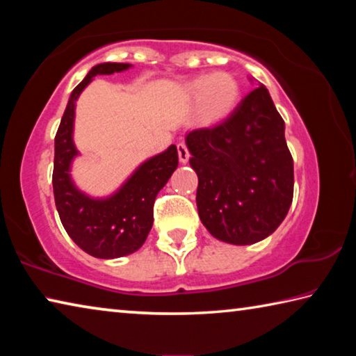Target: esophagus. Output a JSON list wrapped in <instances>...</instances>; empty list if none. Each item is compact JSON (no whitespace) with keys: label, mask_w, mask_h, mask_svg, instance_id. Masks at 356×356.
<instances>
[{"label":"esophagus","mask_w":356,"mask_h":356,"mask_svg":"<svg viewBox=\"0 0 356 356\" xmlns=\"http://www.w3.org/2000/svg\"><path fill=\"white\" fill-rule=\"evenodd\" d=\"M177 154H179L180 163H186V161H188L190 152H188V149H186L185 143H179V144H177Z\"/></svg>","instance_id":"34e87169"}]
</instances>
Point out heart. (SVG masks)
I'll return each mask as SVG.
<instances>
[{
	"instance_id": "b5f03b06",
	"label": "heart",
	"mask_w": 356,
	"mask_h": 356,
	"mask_svg": "<svg viewBox=\"0 0 356 356\" xmlns=\"http://www.w3.org/2000/svg\"><path fill=\"white\" fill-rule=\"evenodd\" d=\"M240 83L229 72L206 74L186 83L185 95L190 102L200 104V114L207 122L227 118L240 100Z\"/></svg>"
}]
</instances>
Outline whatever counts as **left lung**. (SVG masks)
Masks as SVG:
<instances>
[{"instance_id":"obj_1","label":"left lung","mask_w":356,"mask_h":356,"mask_svg":"<svg viewBox=\"0 0 356 356\" xmlns=\"http://www.w3.org/2000/svg\"><path fill=\"white\" fill-rule=\"evenodd\" d=\"M284 129L268 89L259 83L221 124L185 135L197 174V213L215 238L252 245L286 218L293 160Z\"/></svg>"}]
</instances>
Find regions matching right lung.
Here are the masks:
<instances>
[{
    "label": "right lung",
    "mask_w": 356,
    "mask_h": 356,
    "mask_svg": "<svg viewBox=\"0 0 356 356\" xmlns=\"http://www.w3.org/2000/svg\"><path fill=\"white\" fill-rule=\"evenodd\" d=\"M134 67L125 63H102L88 72L72 91L55 136L53 193L56 210L69 237L97 259H118L138 251L154 222V201L179 165L171 144L138 165L134 172L106 196H91L72 177V165L80 150L74 141L76 100L97 75H113Z\"/></svg>",
    "instance_id": "obj_1"
}]
</instances>
